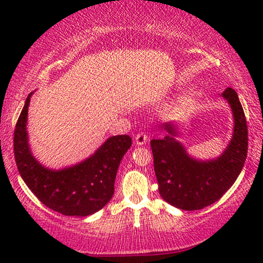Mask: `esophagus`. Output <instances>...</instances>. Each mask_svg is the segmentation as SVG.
<instances>
[{
	"label": "esophagus",
	"instance_id": "esophagus-1",
	"mask_svg": "<svg viewBox=\"0 0 263 263\" xmlns=\"http://www.w3.org/2000/svg\"><path fill=\"white\" fill-rule=\"evenodd\" d=\"M147 141H148V136H147L145 133H140V134L135 136V145L143 146L146 145Z\"/></svg>",
	"mask_w": 263,
	"mask_h": 263
}]
</instances>
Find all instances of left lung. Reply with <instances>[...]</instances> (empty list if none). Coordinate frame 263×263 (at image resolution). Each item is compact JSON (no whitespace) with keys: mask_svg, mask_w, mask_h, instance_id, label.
Here are the masks:
<instances>
[{"mask_svg":"<svg viewBox=\"0 0 263 263\" xmlns=\"http://www.w3.org/2000/svg\"><path fill=\"white\" fill-rule=\"evenodd\" d=\"M221 97L232 110L233 133L218 158L199 160L189 156L172 122L161 125L167 132L165 138L151 140L160 196L179 210H202L214 203L231 188L246 163L248 127L242 104L233 88H226Z\"/></svg>","mask_w":263,"mask_h":263,"instance_id":"1","label":"left lung"}]
</instances>
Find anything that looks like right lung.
<instances>
[{
  "label": "right lung",
  "instance_id": "add662e5",
  "mask_svg": "<svg viewBox=\"0 0 263 263\" xmlns=\"http://www.w3.org/2000/svg\"><path fill=\"white\" fill-rule=\"evenodd\" d=\"M27 96L14 130L17 171L42 203L68 217H87L105 206L115 192V178L122 158L132 146L128 135L111 136L87 159L61 170L45 167L28 145Z\"/></svg>",
  "mask_w": 263,
  "mask_h": 263
}]
</instances>
